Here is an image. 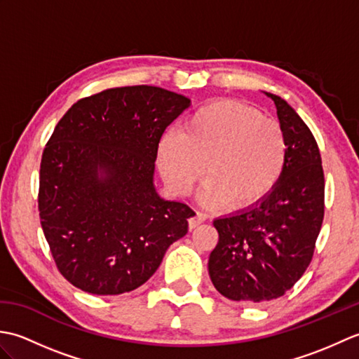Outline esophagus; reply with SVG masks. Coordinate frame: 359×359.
I'll list each match as a JSON object with an SVG mask.
<instances>
[{
    "label": "esophagus",
    "mask_w": 359,
    "mask_h": 359,
    "mask_svg": "<svg viewBox=\"0 0 359 359\" xmlns=\"http://www.w3.org/2000/svg\"><path fill=\"white\" fill-rule=\"evenodd\" d=\"M205 220H207V216H205L203 212H201V211H196V212H194V216L188 219V226H189V230H193V228L199 226L201 224H203V222H205Z\"/></svg>",
    "instance_id": "esophagus-1"
}]
</instances>
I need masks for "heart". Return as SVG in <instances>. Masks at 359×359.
I'll list each match as a JSON object with an SVG mask.
<instances>
[{
  "label": "heart",
  "mask_w": 359,
  "mask_h": 359,
  "mask_svg": "<svg viewBox=\"0 0 359 359\" xmlns=\"http://www.w3.org/2000/svg\"><path fill=\"white\" fill-rule=\"evenodd\" d=\"M287 139L276 120L253 106L216 100L196 109L182 131L160 142L158 166L165 182L179 196L191 193L205 172L210 179L199 199L207 208L236 210L262 202L282 177Z\"/></svg>",
  "instance_id": "1"
}]
</instances>
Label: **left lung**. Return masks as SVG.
I'll return each mask as SVG.
<instances>
[{"instance_id": "1", "label": "left lung", "mask_w": 359, "mask_h": 359, "mask_svg": "<svg viewBox=\"0 0 359 359\" xmlns=\"http://www.w3.org/2000/svg\"><path fill=\"white\" fill-rule=\"evenodd\" d=\"M276 104L287 162L273 191L253 207L216 219L212 285L231 301L262 304L292 288L307 270L324 219V171L309 126L284 98Z\"/></svg>"}]
</instances>
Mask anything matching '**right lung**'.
Masks as SVG:
<instances>
[{"instance_id":"1","label":"right lung","mask_w":359,"mask_h":359,"mask_svg":"<svg viewBox=\"0 0 359 359\" xmlns=\"http://www.w3.org/2000/svg\"><path fill=\"white\" fill-rule=\"evenodd\" d=\"M185 95L125 86L81 98L43 151L38 210L60 273L83 292L121 294L144 284L194 211L165 201L154 162Z\"/></svg>"}]
</instances>
